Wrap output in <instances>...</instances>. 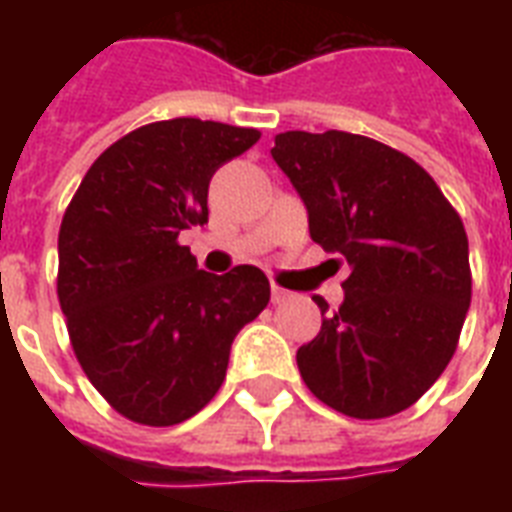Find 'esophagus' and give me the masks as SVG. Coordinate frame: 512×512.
<instances>
[{
  "mask_svg": "<svg viewBox=\"0 0 512 512\" xmlns=\"http://www.w3.org/2000/svg\"><path fill=\"white\" fill-rule=\"evenodd\" d=\"M271 300L273 303H284V300H289V292L287 289H281L279 284H271Z\"/></svg>",
  "mask_w": 512,
  "mask_h": 512,
  "instance_id": "34e87169",
  "label": "esophagus"
}]
</instances>
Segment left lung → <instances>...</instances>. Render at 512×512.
Returning a JSON list of instances; mask_svg holds the SVG:
<instances>
[{
  "instance_id": "1",
  "label": "left lung",
  "mask_w": 512,
  "mask_h": 512,
  "mask_svg": "<svg viewBox=\"0 0 512 512\" xmlns=\"http://www.w3.org/2000/svg\"><path fill=\"white\" fill-rule=\"evenodd\" d=\"M273 162L300 193L316 244L350 265L337 311L297 350L313 396L356 420L404 412L441 377L470 308L468 233L436 180L350 132H281Z\"/></svg>"
}]
</instances>
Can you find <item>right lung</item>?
I'll use <instances>...</instances> for the list:
<instances>
[{"label": "right lung", "instance_id": "obj_1", "mask_svg": "<svg viewBox=\"0 0 512 512\" xmlns=\"http://www.w3.org/2000/svg\"><path fill=\"white\" fill-rule=\"evenodd\" d=\"M260 140L191 116L127 132L95 159L58 233V300L76 361L116 412L167 428L215 398L231 342L271 284L255 265L199 271L177 236L209 217L217 167Z\"/></svg>", "mask_w": 512, "mask_h": 512}]
</instances>
